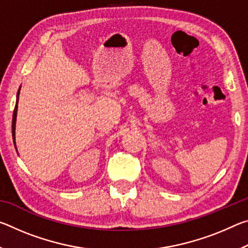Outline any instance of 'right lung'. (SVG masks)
<instances>
[{"label":"right lung","mask_w":248,"mask_h":248,"mask_svg":"<svg viewBox=\"0 0 248 248\" xmlns=\"http://www.w3.org/2000/svg\"><path fill=\"white\" fill-rule=\"evenodd\" d=\"M19 91H20V87H19V89H18V92H17V97H16V105H15L14 114H13V120H12V134H13V141H14L15 149H16V142H15V129H16V117H17V107H18Z\"/></svg>","instance_id":"1"}]
</instances>
